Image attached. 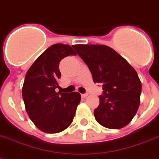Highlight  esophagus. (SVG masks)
I'll return each mask as SVG.
<instances>
[{
    "label": "esophagus",
    "mask_w": 159,
    "mask_h": 159,
    "mask_svg": "<svg viewBox=\"0 0 159 159\" xmlns=\"http://www.w3.org/2000/svg\"><path fill=\"white\" fill-rule=\"evenodd\" d=\"M88 96V93H84V94H82V97H87Z\"/></svg>",
    "instance_id": "obj_1"
}]
</instances>
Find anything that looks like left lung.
Listing matches in <instances>:
<instances>
[{
	"mask_svg": "<svg viewBox=\"0 0 159 159\" xmlns=\"http://www.w3.org/2000/svg\"><path fill=\"white\" fill-rule=\"evenodd\" d=\"M85 62L95 83L103 94L95 109L96 120L108 129H121L135 116L140 103L142 85L137 72L113 48L102 44L72 45Z\"/></svg>",
	"mask_w": 159,
	"mask_h": 159,
	"instance_id": "8db88e82",
	"label": "left lung"
}]
</instances>
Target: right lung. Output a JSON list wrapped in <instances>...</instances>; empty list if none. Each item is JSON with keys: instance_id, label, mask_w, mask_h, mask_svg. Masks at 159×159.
Masks as SVG:
<instances>
[{"instance_id": "right-lung-1", "label": "right lung", "mask_w": 159, "mask_h": 159, "mask_svg": "<svg viewBox=\"0 0 159 159\" xmlns=\"http://www.w3.org/2000/svg\"><path fill=\"white\" fill-rule=\"evenodd\" d=\"M69 55H76L71 46L53 44L26 72L22 87L26 112L33 123L45 133H59L67 129L73 120L81 101V95L77 92H56L60 88L59 62Z\"/></svg>"}]
</instances>
